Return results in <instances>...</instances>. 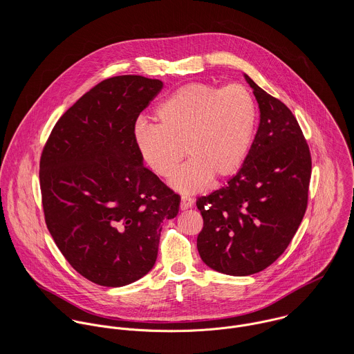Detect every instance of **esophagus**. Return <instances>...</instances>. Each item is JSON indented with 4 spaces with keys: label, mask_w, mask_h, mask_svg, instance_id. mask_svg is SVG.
Returning a JSON list of instances; mask_svg holds the SVG:
<instances>
[{
    "label": "esophagus",
    "mask_w": 354,
    "mask_h": 354,
    "mask_svg": "<svg viewBox=\"0 0 354 354\" xmlns=\"http://www.w3.org/2000/svg\"><path fill=\"white\" fill-rule=\"evenodd\" d=\"M192 205H194V201H192V199H189V198H187V196H183V198H181L180 207H181L183 211H184V209H188V208H192Z\"/></svg>",
    "instance_id": "1"
}]
</instances>
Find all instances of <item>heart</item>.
Wrapping results in <instances>:
<instances>
[{
	"label": "heart",
	"instance_id": "1",
	"mask_svg": "<svg viewBox=\"0 0 354 354\" xmlns=\"http://www.w3.org/2000/svg\"><path fill=\"white\" fill-rule=\"evenodd\" d=\"M155 115L158 125L143 120L133 125L135 149L156 176L169 177L184 146L189 160L174 173L170 187L192 194L241 167L252 146L257 110L241 84L218 88L194 83L159 102Z\"/></svg>",
	"mask_w": 354,
	"mask_h": 354
}]
</instances>
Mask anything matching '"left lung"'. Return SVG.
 <instances>
[{
	"mask_svg": "<svg viewBox=\"0 0 354 354\" xmlns=\"http://www.w3.org/2000/svg\"><path fill=\"white\" fill-rule=\"evenodd\" d=\"M260 122L243 166L198 199V251L212 270L244 277L272 264L296 234L308 202L310 153L293 113L244 73Z\"/></svg>",
	"mask_w": 354,
	"mask_h": 354,
	"instance_id": "obj_1",
	"label": "left lung"
}]
</instances>
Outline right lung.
Instances as JSON below:
<instances>
[{"instance_id": "obj_1", "label": "right lung", "mask_w": 354, "mask_h": 354, "mask_svg": "<svg viewBox=\"0 0 354 354\" xmlns=\"http://www.w3.org/2000/svg\"><path fill=\"white\" fill-rule=\"evenodd\" d=\"M163 83L138 75L103 80L57 121L39 180L51 237L88 281L118 288L155 264L165 219L178 214L170 191L135 149L132 128Z\"/></svg>"}]
</instances>
